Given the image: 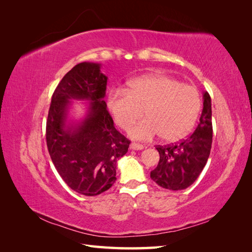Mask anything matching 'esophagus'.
I'll return each mask as SVG.
<instances>
[{"mask_svg": "<svg viewBox=\"0 0 252 252\" xmlns=\"http://www.w3.org/2000/svg\"><path fill=\"white\" fill-rule=\"evenodd\" d=\"M131 148L134 149V151H141V149L144 148V146L142 144H138V143H132L131 144Z\"/></svg>", "mask_w": 252, "mask_h": 252, "instance_id": "34e87169", "label": "esophagus"}]
</instances>
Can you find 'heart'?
I'll use <instances>...</instances> for the list:
<instances>
[{
    "label": "heart",
    "instance_id": "heart-1",
    "mask_svg": "<svg viewBox=\"0 0 252 252\" xmlns=\"http://www.w3.org/2000/svg\"><path fill=\"white\" fill-rule=\"evenodd\" d=\"M115 122L131 131L135 140H151L157 134L164 142L183 138L195 126L201 109V96L195 87L163 74L133 80L125 93L114 92L107 100Z\"/></svg>",
    "mask_w": 252,
    "mask_h": 252
}]
</instances>
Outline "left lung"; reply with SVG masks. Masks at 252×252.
I'll use <instances>...</instances> for the list:
<instances>
[{
    "label": "left lung",
    "mask_w": 252,
    "mask_h": 252,
    "mask_svg": "<svg viewBox=\"0 0 252 252\" xmlns=\"http://www.w3.org/2000/svg\"><path fill=\"white\" fill-rule=\"evenodd\" d=\"M212 144L211 97L203 93V108L196 130L180 143L157 146L159 162L151 178L162 189H185L200 175L208 161Z\"/></svg>",
    "instance_id": "left-lung-1"
}]
</instances>
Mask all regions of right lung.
<instances>
[{
	"label": "right lung",
	"mask_w": 252,
	"mask_h": 252,
	"mask_svg": "<svg viewBox=\"0 0 252 252\" xmlns=\"http://www.w3.org/2000/svg\"><path fill=\"white\" fill-rule=\"evenodd\" d=\"M106 85L99 63H78L58 83L46 120V145L57 172L71 189L85 196L110 189L117 180L118 159L125 156L131 143L116 130L107 110ZM71 99L91 103L81 123L67 126Z\"/></svg>",
	"instance_id": "add662e5"
}]
</instances>
